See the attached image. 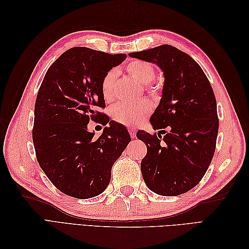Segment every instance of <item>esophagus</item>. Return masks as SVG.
Instances as JSON below:
<instances>
[{"mask_svg": "<svg viewBox=\"0 0 249 249\" xmlns=\"http://www.w3.org/2000/svg\"><path fill=\"white\" fill-rule=\"evenodd\" d=\"M128 131H129V135H130L131 138L135 139V138H136V130H135L133 127H129V128H128Z\"/></svg>", "mask_w": 249, "mask_h": 249, "instance_id": "esophagus-1", "label": "esophagus"}]
</instances>
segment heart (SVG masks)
<instances>
[{"instance_id":"b5f03b06","label":"heart","mask_w":249,"mask_h":249,"mask_svg":"<svg viewBox=\"0 0 249 249\" xmlns=\"http://www.w3.org/2000/svg\"><path fill=\"white\" fill-rule=\"evenodd\" d=\"M126 71L137 81L144 84L146 91L153 97H157L160 94L162 81L160 78L155 77V67L152 63L142 60H134L126 66ZM116 76H118V71L115 70H110L106 72L102 83H100V91H102L103 98L106 102H111L114 97ZM151 109L150 103L145 100L134 105L118 104L111 109V118L121 125L133 126L143 121L145 116L151 112Z\"/></svg>"}]
</instances>
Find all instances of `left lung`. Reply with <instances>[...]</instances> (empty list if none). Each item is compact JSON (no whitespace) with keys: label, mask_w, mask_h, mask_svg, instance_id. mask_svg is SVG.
Returning a JSON list of instances; mask_svg holds the SVG:
<instances>
[{"label":"left lung","mask_w":249,"mask_h":249,"mask_svg":"<svg viewBox=\"0 0 249 249\" xmlns=\"http://www.w3.org/2000/svg\"><path fill=\"white\" fill-rule=\"evenodd\" d=\"M129 55L156 63L165 75L162 97L150 119L160 133H137L147 149L142 177L158 195H182L199 184L213 160L219 127L213 89L198 63L173 46Z\"/></svg>","instance_id":"1"}]
</instances>
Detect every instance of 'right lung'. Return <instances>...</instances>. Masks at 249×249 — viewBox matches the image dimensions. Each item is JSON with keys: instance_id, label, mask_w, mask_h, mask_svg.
I'll return each instance as SVG.
<instances>
[{"instance_id": "right-lung-1", "label": "right lung", "mask_w": 249, "mask_h": 249, "mask_svg": "<svg viewBox=\"0 0 249 249\" xmlns=\"http://www.w3.org/2000/svg\"><path fill=\"white\" fill-rule=\"evenodd\" d=\"M126 54L86 47L68 49L53 62L37 93L32 137L37 161L50 182L67 196L89 199L109 185L111 168L130 142L123 125L109 121L100 83ZM109 123L98 139L89 120Z\"/></svg>"}]
</instances>
